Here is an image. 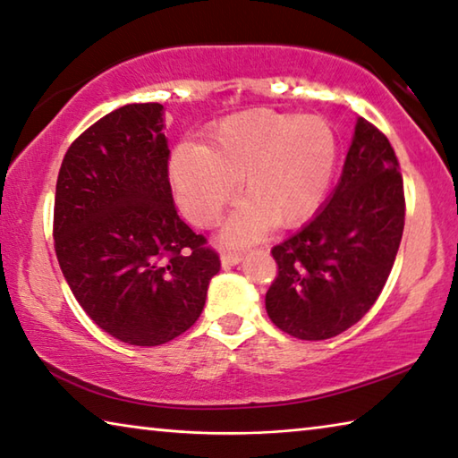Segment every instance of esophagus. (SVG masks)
I'll return each instance as SVG.
<instances>
[{
    "instance_id": "obj_1",
    "label": "esophagus",
    "mask_w": 458,
    "mask_h": 458,
    "mask_svg": "<svg viewBox=\"0 0 458 458\" xmlns=\"http://www.w3.org/2000/svg\"><path fill=\"white\" fill-rule=\"evenodd\" d=\"M242 259H243V253H242V251H223V253H221V264H223V267L237 266Z\"/></svg>"
}]
</instances>
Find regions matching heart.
<instances>
[{
  "instance_id": "b5f03b06",
  "label": "heart",
  "mask_w": 458,
  "mask_h": 458,
  "mask_svg": "<svg viewBox=\"0 0 458 458\" xmlns=\"http://www.w3.org/2000/svg\"><path fill=\"white\" fill-rule=\"evenodd\" d=\"M339 158L333 125L320 115L251 109L225 117L205 146L170 156V180L191 221L208 227L235 194L245 199L223 229L227 243H250L269 227H294L317 211Z\"/></svg>"
}]
</instances>
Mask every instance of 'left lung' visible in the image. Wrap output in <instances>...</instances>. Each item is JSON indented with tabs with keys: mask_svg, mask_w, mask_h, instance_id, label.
<instances>
[{
	"mask_svg": "<svg viewBox=\"0 0 458 458\" xmlns=\"http://www.w3.org/2000/svg\"><path fill=\"white\" fill-rule=\"evenodd\" d=\"M403 216L394 148L359 117L331 199L272 250L278 276L266 294V310L274 325L296 339L325 341L361 320L392 272Z\"/></svg>",
	"mask_w": 458,
	"mask_h": 458,
	"instance_id": "8db88e82",
	"label": "left lung"
}]
</instances>
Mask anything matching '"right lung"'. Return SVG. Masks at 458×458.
Wrapping results in <instances>:
<instances>
[{"mask_svg": "<svg viewBox=\"0 0 458 458\" xmlns=\"http://www.w3.org/2000/svg\"><path fill=\"white\" fill-rule=\"evenodd\" d=\"M162 115L160 103H131L101 117L64 154L55 197L66 284L95 325L138 347L189 331L221 269L176 213Z\"/></svg>", "mask_w": 458, "mask_h": 458, "instance_id": "obj_1", "label": "right lung"}]
</instances>
